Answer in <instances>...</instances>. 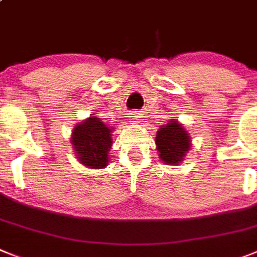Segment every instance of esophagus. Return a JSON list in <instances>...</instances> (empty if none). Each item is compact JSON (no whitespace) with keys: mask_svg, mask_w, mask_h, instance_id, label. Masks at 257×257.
<instances>
[{"mask_svg":"<svg viewBox=\"0 0 257 257\" xmlns=\"http://www.w3.org/2000/svg\"><path fill=\"white\" fill-rule=\"evenodd\" d=\"M131 117H132V120H136L135 122H139V121H137V120H140V118H137V117H140V115H139V113H137V112H133Z\"/></svg>","mask_w":257,"mask_h":257,"instance_id":"obj_1","label":"esophagus"}]
</instances>
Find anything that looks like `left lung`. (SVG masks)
I'll return each mask as SVG.
<instances>
[{
  "mask_svg": "<svg viewBox=\"0 0 257 257\" xmlns=\"http://www.w3.org/2000/svg\"><path fill=\"white\" fill-rule=\"evenodd\" d=\"M189 142L187 131L175 120L161 126L155 137L159 157L167 165H175L183 161L184 154L189 150Z\"/></svg>",
  "mask_w": 257,
  "mask_h": 257,
  "instance_id": "8db88e82",
  "label": "left lung"
}]
</instances>
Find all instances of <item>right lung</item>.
Segmentation results:
<instances>
[{
  "label": "right lung",
  "instance_id": "1",
  "mask_svg": "<svg viewBox=\"0 0 257 257\" xmlns=\"http://www.w3.org/2000/svg\"><path fill=\"white\" fill-rule=\"evenodd\" d=\"M111 132L112 129L98 117H90L75 126L72 142L82 165L91 169H102L108 165Z\"/></svg>",
  "mask_w": 257,
  "mask_h": 257
}]
</instances>
